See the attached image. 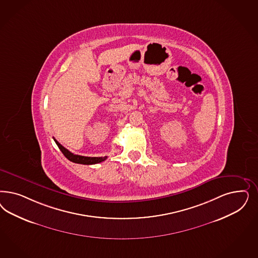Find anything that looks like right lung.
Here are the masks:
<instances>
[{
	"instance_id": "add662e5",
	"label": "right lung",
	"mask_w": 258,
	"mask_h": 258,
	"mask_svg": "<svg viewBox=\"0 0 258 258\" xmlns=\"http://www.w3.org/2000/svg\"><path fill=\"white\" fill-rule=\"evenodd\" d=\"M54 139V138H53ZM56 144L58 145V149L61 151V153L64 155V157L69 159L72 162L79 163V164H85V165H92V164H97L100 163L101 161H104L107 157H100V158H91V157H83V156H79V155H74L70 151H68L67 148H64L60 143H58V141H56Z\"/></svg>"
}]
</instances>
